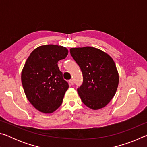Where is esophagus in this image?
Returning <instances> with one entry per match:
<instances>
[{
	"instance_id": "esophagus-1",
	"label": "esophagus",
	"mask_w": 147,
	"mask_h": 147,
	"mask_svg": "<svg viewBox=\"0 0 147 147\" xmlns=\"http://www.w3.org/2000/svg\"><path fill=\"white\" fill-rule=\"evenodd\" d=\"M69 83L71 84V85H73V84H74V82H73V80H69Z\"/></svg>"
}]
</instances>
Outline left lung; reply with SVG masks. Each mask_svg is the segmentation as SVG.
<instances>
[{
	"instance_id": "1",
	"label": "left lung",
	"mask_w": 147,
	"mask_h": 147,
	"mask_svg": "<svg viewBox=\"0 0 147 147\" xmlns=\"http://www.w3.org/2000/svg\"><path fill=\"white\" fill-rule=\"evenodd\" d=\"M70 53L83 74V83L77 89L82 102L94 110L105 107L119 85V73L113 59L92 47L71 48Z\"/></svg>"
}]
</instances>
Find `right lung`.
Returning <instances> with one entry per match:
<instances>
[{
	"label": "right lung",
	"mask_w": 147,
	"mask_h": 147,
	"mask_svg": "<svg viewBox=\"0 0 147 147\" xmlns=\"http://www.w3.org/2000/svg\"><path fill=\"white\" fill-rule=\"evenodd\" d=\"M67 54L65 47L47 45L34 49L26 59L21 73L22 84L27 99L41 112L53 113L62 104L69 84L58 62Z\"/></svg>",
	"instance_id": "obj_1"
}]
</instances>
